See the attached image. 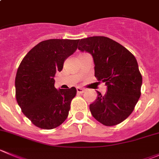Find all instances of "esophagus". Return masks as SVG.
<instances>
[{
  "instance_id": "obj_1",
  "label": "esophagus",
  "mask_w": 159,
  "mask_h": 159,
  "mask_svg": "<svg viewBox=\"0 0 159 159\" xmlns=\"http://www.w3.org/2000/svg\"><path fill=\"white\" fill-rule=\"evenodd\" d=\"M84 92V89H82V88H77V93L78 94H82L83 92Z\"/></svg>"
}]
</instances>
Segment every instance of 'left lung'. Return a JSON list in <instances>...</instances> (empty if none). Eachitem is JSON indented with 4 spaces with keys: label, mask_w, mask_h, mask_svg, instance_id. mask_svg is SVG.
I'll list each match as a JSON object with an SVG mask.
<instances>
[{
    "label": "left lung",
    "mask_w": 159,
    "mask_h": 159,
    "mask_svg": "<svg viewBox=\"0 0 159 159\" xmlns=\"http://www.w3.org/2000/svg\"><path fill=\"white\" fill-rule=\"evenodd\" d=\"M78 50L93 57L95 76L106 83L107 92L90 104L94 118L105 126L120 124L131 114L141 96L142 76L136 58L128 50L105 36L78 41Z\"/></svg>",
    "instance_id": "8db88e82"
}]
</instances>
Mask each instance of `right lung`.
Masks as SVG:
<instances>
[{
    "label": "right lung",
    "mask_w": 159,
    "mask_h": 159,
    "mask_svg": "<svg viewBox=\"0 0 159 159\" xmlns=\"http://www.w3.org/2000/svg\"><path fill=\"white\" fill-rule=\"evenodd\" d=\"M79 39H48L33 47L21 61L15 77L17 102L26 117L36 127L56 128L65 121L75 87L57 89L54 76L77 50Z\"/></svg>",
    "instance_id": "add662e5"
}]
</instances>
